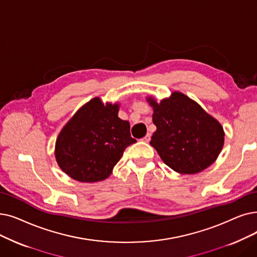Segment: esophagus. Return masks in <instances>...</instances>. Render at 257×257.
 <instances>
[{"instance_id": "34e87169", "label": "esophagus", "mask_w": 257, "mask_h": 257, "mask_svg": "<svg viewBox=\"0 0 257 257\" xmlns=\"http://www.w3.org/2000/svg\"><path fill=\"white\" fill-rule=\"evenodd\" d=\"M150 140H151V135H150V133H147V135L143 138V141L146 142V143H149Z\"/></svg>"}]
</instances>
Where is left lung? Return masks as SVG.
Returning <instances> with one entry per match:
<instances>
[{
	"instance_id": "8db88e82",
	"label": "left lung",
	"mask_w": 257,
	"mask_h": 257,
	"mask_svg": "<svg viewBox=\"0 0 257 257\" xmlns=\"http://www.w3.org/2000/svg\"><path fill=\"white\" fill-rule=\"evenodd\" d=\"M148 102L156 126L150 145L167 166L178 173L194 174L214 163L225 140L216 119L181 92L160 104L151 97Z\"/></svg>"
}]
</instances>
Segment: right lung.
<instances>
[{"label":"right lung","instance_id":"obj_1","mask_svg":"<svg viewBox=\"0 0 257 257\" xmlns=\"http://www.w3.org/2000/svg\"><path fill=\"white\" fill-rule=\"evenodd\" d=\"M118 106L95 97L63 128L55 144V159L73 180L94 183L107 178L124 150L137 140L130 124L117 116Z\"/></svg>","mask_w":257,"mask_h":257}]
</instances>
